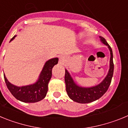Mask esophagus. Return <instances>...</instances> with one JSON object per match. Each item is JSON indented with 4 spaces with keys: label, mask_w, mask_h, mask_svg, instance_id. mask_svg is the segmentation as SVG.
<instances>
[{
    "label": "esophagus",
    "mask_w": 128,
    "mask_h": 128,
    "mask_svg": "<svg viewBox=\"0 0 128 128\" xmlns=\"http://www.w3.org/2000/svg\"><path fill=\"white\" fill-rule=\"evenodd\" d=\"M65 60H65V58L64 57V56H60V62L61 63H63L65 62Z\"/></svg>",
    "instance_id": "esophagus-1"
}]
</instances>
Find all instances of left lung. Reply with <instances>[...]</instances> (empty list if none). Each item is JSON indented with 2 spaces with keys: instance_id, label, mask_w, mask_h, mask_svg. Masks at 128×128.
Wrapping results in <instances>:
<instances>
[{
  "instance_id": "8db88e82",
  "label": "left lung",
  "mask_w": 128,
  "mask_h": 128,
  "mask_svg": "<svg viewBox=\"0 0 128 128\" xmlns=\"http://www.w3.org/2000/svg\"><path fill=\"white\" fill-rule=\"evenodd\" d=\"M100 38L101 42L108 46L110 48L111 54L109 72L102 82H100V84L96 86L90 88H83L79 86L74 83L69 73L66 70H65V81L66 84V91L68 97L75 102L84 104L89 103L98 100L106 93L110 85L114 69L112 49L103 37L100 36Z\"/></svg>"
}]
</instances>
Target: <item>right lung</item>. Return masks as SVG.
Listing matches in <instances>:
<instances>
[{
  "label": "right lung",
  "mask_w": 128,
  "mask_h": 128,
  "mask_svg": "<svg viewBox=\"0 0 128 128\" xmlns=\"http://www.w3.org/2000/svg\"><path fill=\"white\" fill-rule=\"evenodd\" d=\"M16 36L11 38L13 40ZM58 62V58L51 59L47 61L44 66L38 81L33 84L18 87L11 84L4 74V80L11 94L18 100L24 102H36L42 100L48 91V83L52 76L53 66Z\"/></svg>",
  "instance_id": "obj_1"
}]
</instances>
